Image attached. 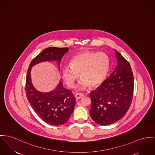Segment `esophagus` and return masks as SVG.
<instances>
[{"mask_svg":"<svg viewBox=\"0 0 155 155\" xmlns=\"http://www.w3.org/2000/svg\"><path fill=\"white\" fill-rule=\"evenodd\" d=\"M83 96H84L83 94H81V93H76L75 95H74V96H75V97H76V99H81V97H82Z\"/></svg>","mask_w":155,"mask_h":155,"instance_id":"1","label":"esophagus"}]
</instances>
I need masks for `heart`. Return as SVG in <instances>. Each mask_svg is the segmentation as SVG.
Segmentation results:
<instances>
[{"label":"heart","instance_id":"obj_1","mask_svg":"<svg viewBox=\"0 0 155 155\" xmlns=\"http://www.w3.org/2000/svg\"><path fill=\"white\" fill-rule=\"evenodd\" d=\"M71 66H64L62 77L66 84L73 87L80 73L82 78L78 87L84 89L89 85L96 87L106 79L109 72L110 61L103 52H83L73 57Z\"/></svg>","mask_w":155,"mask_h":155}]
</instances>
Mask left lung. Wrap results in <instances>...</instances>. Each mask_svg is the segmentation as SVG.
Here are the masks:
<instances>
[{
	"label": "left lung",
	"mask_w": 155,
	"mask_h": 155,
	"mask_svg": "<svg viewBox=\"0 0 155 155\" xmlns=\"http://www.w3.org/2000/svg\"><path fill=\"white\" fill-rule=\"evenodd\" d=\"M114 50L117 65L113 73L96 90L90 93V114L102 126L114 124L122 119L132 101L134 81L129 63Z\"/></svg>",
	"instance_id": "left-lung-1"
}]
</instances>
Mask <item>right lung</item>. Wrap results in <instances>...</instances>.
I'll use <instances>...</instances> for the list:
<instances>
[{"label": "right lung", "instance_id": "obj_1", "mask_svg": "<svg viewBox=\"0 0 155 155\" xmlns=\"http://www.w3.org/2000/svg\"><path fill=\"white\" fill-rule=\"evenodd\" d=\"M68 48H48L43 50L31 62L26 80V94L32 108L41 119L53 126L66 124L73 112L76 103L72 91L63 86L61 81L51 92H42L33 86L31 79V68L44 62H56L60 70L63 56L69 51Z\"/></svg>", "mask_w": 155, "mask_h": 155}]
</instances>
